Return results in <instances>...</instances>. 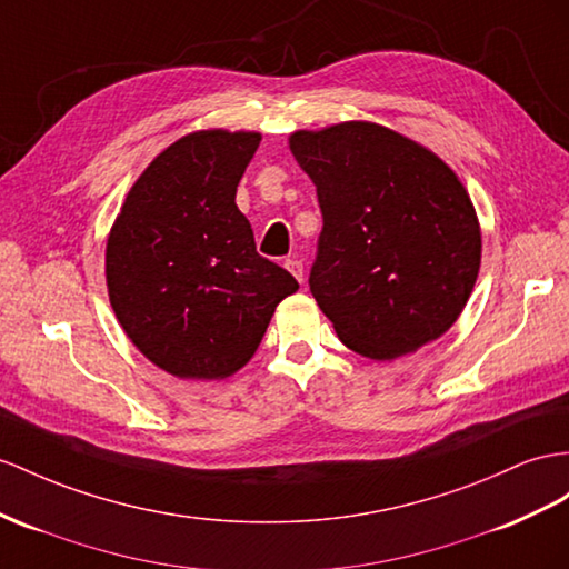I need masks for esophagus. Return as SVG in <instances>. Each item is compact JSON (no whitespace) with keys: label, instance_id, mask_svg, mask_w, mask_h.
<instances>
[{"label":"esophagus","instance_id":"1","mask_svg":"<svg viewBox=\"0 0 569 569\" xmlns=\"http://www.w3.org/2000/svg\"><path fill=\"white\" fill-rule=\"evenodd\" d=\"M286 269L296 276V279L302 283V261L298 257L286 259Z\"/></svg>","mask_w":569,"mask_h":569}]
</instances>
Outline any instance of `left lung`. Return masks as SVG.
<instances>
[{
	"label": "left lung",
	"mask_w": 569,
	"mask_h": 569,
	"mask_svg": "<svg viewBox=\"0 0 569 569\" xmlns=\"http://www.w3.org/2000/svg\"><path fill=\"white\" fill-rule=\"evenodd\" d=\"M322 236L310 290L343 346L370 360L416 353L457 322L480 269V226L445 160L375 122L298 129Z\"/></svg>",
	"instance_id": "left-lung-1"
}]
</instances>
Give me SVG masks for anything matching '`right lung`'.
<instances>
[{
	"mask_svg": "<svg viewBox=\"0 0 569 569\" xmlns=\"http://www.w3.org/2000/svg\"><path fill=\"white\" fill-rule=\"evenodd\" d=\"M259 132L199 129L160 151L127 192L106 244L120 327L180 380H226L261 343L298 281L257 254L236 192Z\"/></svg>",
	"mask_w": 569,
	"mask_h": 569,
	"instance_id": "1",
	"label": "right lung"
}]
</instances>
